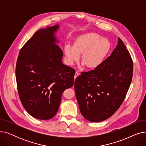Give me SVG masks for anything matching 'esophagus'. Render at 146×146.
<instances>
[{
  "mask_svg": "<svg viewBox=\"0 0 146 146\" xmlns=\"http://www.w3.org/2000/svg\"><path fill=\"white\" fill-rule=\"evenodd\" d=\"M79 74H80V73H79L78 71H76V73H75V74H74V78H77Z\"/></svg>",
  "mask_w": 146,
  "mask_h": 146,
  "instance_id": "34e87169",
  "label": "esophagus"
}]
</instances>
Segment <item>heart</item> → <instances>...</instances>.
<instances>
[{
  "mask_svg": "<svg viewBox=\"0 0 146 146\" xmlns=\"http://www.w3.org/2000/svg\"><path fill=\"white\" fill-rule=\"evenodd\" d=\"M110 41L96 33L82 35L75 40L73 47L66 45L64 52L67 63L72 65L82 54L81 61L88 68H95L100 64L109 52Z\"/></svg>",
  "mask_w": 146,
  "mask_h": 146,
  "instance_id": "heart-1",
  "label": "heart"
}]
</instances>
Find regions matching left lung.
<instances>
[{"mask_svg": "<svg viewBox=\"0 0 146 146\" xmlns=\"http://www.w3.org/2000/svg\"><path fill=\"white\" fill-rule=\"evenodd\" d=\"M133 62L125 44L118 38L117 47L94 70L83 72L74 82V90L83 117L101 122L115 112L131 85Z\"/></svg>", "mask_w": 146, "mask_h": 146, "instance_id": "obj_1", "label": "left lung"}]
</instances>
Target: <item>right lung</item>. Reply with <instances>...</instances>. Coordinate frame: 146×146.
Wrapping results in <instances>:
<instances>
[{
  "instance_id": "1",
  "label": "right lung",
  "mask_w": 146,
  "mask_h": 146,
  "mask_svg": "<svg viewBox=\"0 0 146 146\" xmlns=\"http://www.w3.org/2000/svg\"><path fill=\"white\" fill-rule=\"evenodd\" d=\"M56 25L40 29L21 49L16 65L20 100L33 117L55 116L63 92L73 86L74 70L63 64V51L56 44Z\"/></svg>"
}]
</instances>
